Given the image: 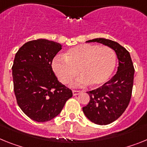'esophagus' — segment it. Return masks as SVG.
I'll return each instance as SVG.
<instances>
[{
	"mask_svg": "<svg viewBox=\"0 0 147 147\" xmlns=\"http://www.w3.org/2000/svg\"><path fill=\"white\" fill-rule=\"evenodd\" d=\"M81 92V91H79V90H72V94H73V95H79Z\"/></svg>",
	"mask_w": 147,
	"mask_h": 147,
	"instance_id": "esophagus-1",
	"label": "esophagus"
}]
</instances>
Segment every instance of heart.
Instances as JSON below:
<instances>
[{
	"label": "heart",
	"instance_id": "b5f03b06",
	"mask_svg": "<svg viewBox=\"0 0 147 147\" xmlns=\"http://www.w3.org/2000/svg\"><path fill=\"white\" fill-rule=\"evenodd\" d=\"M115 64V52L110 47L84 43L69 49L65 58L56 57L52 62V69L63 84H69L79 72L81 75L75 81L74 86H84L91 84L98 86L109 80Z\"/></svg>",
	"mask_w": 147,
	"mask_h": 147
}]
</instances>
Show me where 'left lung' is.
I'll list each match as a JSON object with an SVG mask.
<instances>
[{
	"instance_id": "8db88e82",
	"label": "left lung",
	"mask_w": 147,
	"mask_h": 147,
	"mask_svg": "<svg viewBox=\"0 0 147 147\" xmlns=\"http://www.w3.org/2000/svg\"><path fill=\"white\" fill-rule=\"evenodd\" d=\"M86 42H97L110 47L118 59V71L107 83L87 92L90 100L83 112L86 118L98 125H107L118 119L129 104L133 86L134 69L129 52L118 43L105 38Z\"/></svg>"
}]
</instances>
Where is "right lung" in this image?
I'll list each match as a JSON object with an SVG mask.
<instances>
[{
    "label": "right lung",
    "instance_id": "obj_1",
    "mask_svg": "<svg viewBox=\"0 0 147 147\" xmlns=\"http://www.w3.org/2000/svg\"><path fill=\"white\" fill-rule=\"evenodd\" d=\"M62 49L58 43L38 39L24 43L15 55L14 92L21 110L33 121L46 122L61 113L71 89L58 81L52 60Z\"/></svg>",
    "mask_w": 147,
    "mask_h": 147
}]
</instances>
